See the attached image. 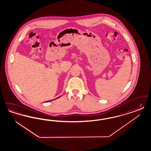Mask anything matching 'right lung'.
I'll return each mask as SVG.
<instances>
[{
	"instance_id": "add662e5",
	"label": "right lung",
	"mask_w": 151,
	"mask_h": 151,
	"mask_svg": "<svg viewBox=\"0 0 151 151\" xmlns=\"http://www.w3.org/2000/svg\"><path fill=\"white\" fill-rule=\"evenodd\" d=\"M50 101H47V102H50Z\"/></svg>"
}]
</instances>
